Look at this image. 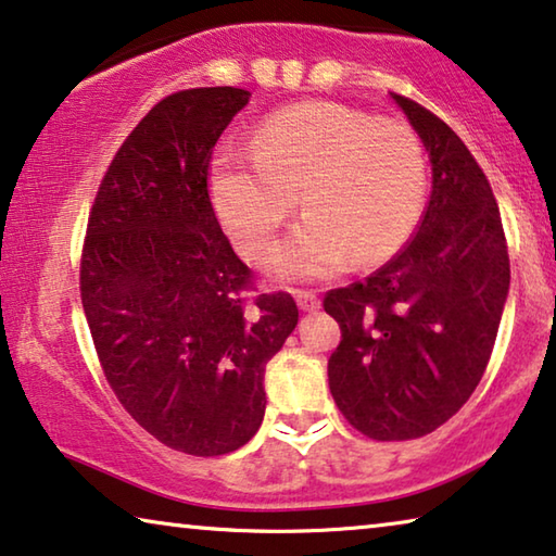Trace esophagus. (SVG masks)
Listing matches in <instances>:
<instances>
[{
	"label": "esophagus",
	"mask_w": 556,
	"mask_h": 556,
	"mask_svg": "<svg viewBox=\"0 0 556 556\" xmlns=\"http://www.w3.org/2000/svg\"><path fill=\"white\" fill-rule=\"evenodd\" d=\"M294 299H296V306H299V309H302V312L319 309V299H316L314 292H304V289H296Z\"/></svg>",
	"instance_id": "1"
}]
</instances>
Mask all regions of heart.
Wrapping results in <instances>:
<instances>
[{"label": "heart", "mask_w": 556, "mask_h": 556, "mask_svg": "<svg viewBox=\"0 0 556 556\" xmlns=\"http://www.w3.org/2000/svg\"><path fill=\"white\" fill-rule=\"evenodd\" d=\"M426 182V153L408 123L333 101L271 113L250 153L219 155L213 180L227 232L250 262L269 257L302 195L306 219L271 260L285 281L391 260L416 232Z\"/></svg>", "instance_id": "b5f03b06"}]
</instances>
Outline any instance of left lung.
<instances>
[{
	"label": "left lung",
	"instance_id": "8db88e82",
	"mask_svg": "<svg viewBox=\"0 0 556 556\" xmlns=\"http://www.w3.org/2000/svg\"><path fill=\"white\" fill-rule=\"evenodd\" d=\"M393 99L428 148L433 192L393 260L324 296L341 326L331 395L374 440L428 435L463 408L488 368L509 289L488 175L445 121L405 96Z\"/></svg>",
	"mask_w": 556,
	"mask_h": 556
}]
</instances>
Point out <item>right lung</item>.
Returning a JSON list of instances; mask_svg holds the SVG:
<instances>
[{
	"label": "right lung",
	"instance_id": "add662e5",
	"mask_svg": "<svg viewBox=\"0 0 556 556\" xmlns=\"http://www.w3.org/2000/svg\"><path fill=\"white\" fill-rule=\"evenodd\" d=\"M250 91L185 88L140 118L103 173L81 304L103 376L178 453H232L264 416V368L294 331L292 294H260L210 200L213 148Z\"/></svg>",
	"mask_w": 556,
	"mask_h": 556
}]
</instances>
